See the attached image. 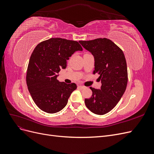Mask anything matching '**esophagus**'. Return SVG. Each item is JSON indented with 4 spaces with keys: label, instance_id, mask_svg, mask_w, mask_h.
<instances>
[{
    "label": "esophagus",
    "instance_id": "34e87169",
    "mask_svg": "<svg viewBox=\"0 0 154 154\" xmlns=\"http://www.w3.org/2000/svg\"><path fill=\"white\" fill-rule=\"evenodd\" d=\"M78 87L80 88H81V89H83V88H85V87L83 86V85H78Z\"/></svg>",
    "mask_w": 154,
    "mask_h": 154
}]
</instances>
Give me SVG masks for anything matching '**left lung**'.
Segmentation results:
<instances>
[{
    "instance_id": "obj_1",
    "label": "left lung",
    "mask_w": 154,
    "mask_h": 154,
    "mask_svg": "<svg viewBox=\"0 0 154 154\" xmlns=\"http://www.w3.org/2000/svg\"><path fill=\"white\" fill-rule=\"evenodd\" d=\"M94 57L93 74H98L100 89L90 87L92 94L85 99L86 106L98 115L108 113L122 98L128 82L127 62L123 51L112 41L105 38L79 41Z\"/></svg>"
}]
</instances>
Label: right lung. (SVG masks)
I'll list each match as a JSON object with an SVG mask.
<instances>
[{"instance_id":"obj_1","label":"right lung","mask_w":154,"mask_h":154,"mask_svg":"<svg viewBox=\"0 0 154 154\" xmlns=\"http://www.w3.org/2000/svg\"><path fill=\"white\" fill-rule=\"evenodd\" d=\"M83 49L78 42L52 38L36 46L29 59L26 83L29 92L40 109L54 114L63 109L75 83L67 84L57 79L61 69H66L67 60L77 51Z\"/></svg>"}]
</instances>
